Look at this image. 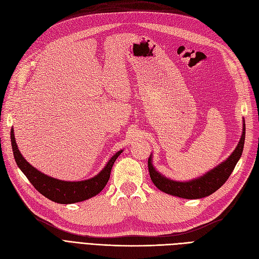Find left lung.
Instances as JSON below:
<instances>
[{
    "mask_svg": "<svg viewBox=\"0 0 259 259\" xmlns=\"http://www.w3.org/2000/svg\"><path fill=\"white\" fill-rule=\"evenodd\" d=\"M245 140V122H243V131L240 142L230 156L223 163L207 171L201 177L189 182H176L160 174L152 165V156L148 160V168L150 178L155 187L161 191L175 195L183 199H201L205 198L218 190L229 178L242 155Z\"/></svg>",
    "mask_w": 259,
    "mask_h": 259,
    "instance_id": "left-lung-1",
    "label": "left lung"
}]
</instances>
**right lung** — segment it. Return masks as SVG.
<instances>
[{"label": "right lung", "instance_id": "right-lung-1", "mask_svg": "<svg viewBox=\"0 0 259 259\" xmlns=\"http://www.w3.org/2000/svg\"><path fill=\"white\" fill-rule=\"evenodd\" d=\"M11 140L15 161L22 173L29 179V182L45 198L60 203V204H71V203L85 201L98 194L107 185L109 178H110L113 164L117 156L123 151H117L108 161L106 166L100 170V173L93 178L81 180V182H65V180L53 178L41 173L40 170H37L26 161L17 147L13 128L11 131Z\"/></svg>", "mask_w": 259, "mask_h": 259}]
</instances>
